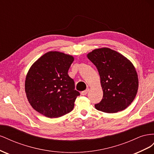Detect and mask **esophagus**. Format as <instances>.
I'll return each mask as SVG.
<instances>
[{
    "label": "esophagus",
    "instance_id": "obj_1",
    "mask_svg": "<svg viewBox=\"0 0 154 154\" xmlns=\"http://www.w3.org/2000/svg\"><path fill=\"white\" fill-rule=\"evenodd\" d=\"M88 91H89V88H87L85 91H82V92H81V94H82V95H83V96H85V95H86V94H87V93H88Z\"/></svg>",
    "mask_w": 154,
    "mask_h": 154
}]
</instances>
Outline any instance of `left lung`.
Segmentation results:
<instances>
[{
  "mask_svg": "<svg viewBox=\"0 0 154 154\" xmlns=\"http://www.w3.org/2000/svg\"><path fill=\"white\" fill-rule=\"evenodd\" d=\"M101 78L103 98L97 110L114 113L131 104L138 89V77L133 64L122 54L109 48L97 49L87 54Z\"/></svg>",
  "mask_w": 154,
  "mask_h": 154,
  "instance_id": "1",
  "label": "left lung"
}]
</instances>
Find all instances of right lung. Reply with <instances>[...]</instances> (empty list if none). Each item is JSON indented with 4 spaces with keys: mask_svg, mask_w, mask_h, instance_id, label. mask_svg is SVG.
<instances>
[{
    "mask_svg": "<svg viewBox=\"0 0 154 154\" xmlns=\"http://www.w3.org/2000/svg\"><path fill=\"white\" fill-rule=\"evenodd\" d=\"M74 58L57 51L41 57L26 76L25 91L30 105L48 118H59L71 112L80 94L68 75Z\"/></svg>",
    "mask_w": 154,
    "mask_h": 154,
    "instance_id": "1",
    "label": "right lung"
}]
</instances>
